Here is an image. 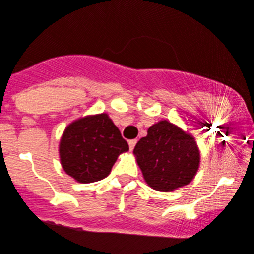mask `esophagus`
Segmentation results:
<instances>
[{
	"label": "esophagus",
	"mask_w": 254,
	"mask_h": 254,
	"mask_svg": "<svg viewBox=\"0 0 254 254\" xmlns=\"http://www.w3.org/2000/svg\"><path fill=\"white\" fill-rule=\"evenodd\" d=\"M135 144H136V139H132V140L128 141V145H129V149L132 151L133 147H135Z\"/></svg>",
	"instance_id": "esophagus-1"
}]
</instances>
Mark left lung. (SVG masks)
<instances>
[{"instance_id":"8db88e82","label":"left lung","mask_w":254,"mask_h":254,"mask_svg":"<svg viewBox=\"0 0 254 254\" xmlns=\"http://www.w3.org/2000/svg\"><path fill=\"white\" fill-rule=\"evenodd\" d=\"M133 154L147 184L162 192L190 183L200 163L193 137L167 121L151 126L147 136L136 143Z\"/></svg>"}]
</instances>
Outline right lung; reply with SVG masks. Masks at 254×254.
<instances>
[{"label":"right lung","mask_w":254,"mask_h":254,"mask_svg":"<svg viewBox=\"0 0 254 254\" xmlns=\"http://www.w3.org/2000/svg\"><path fill=\"white\" fill-rule=\"evenodd\" d=\"M128 143L107 114L72 122L64 129L60 144L61 164L64 172L79 183H94L111 172Z\"/></svg>","instance_id":"1"}]
</instances>
